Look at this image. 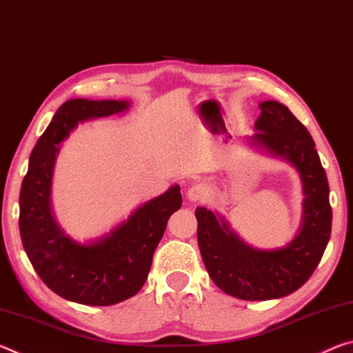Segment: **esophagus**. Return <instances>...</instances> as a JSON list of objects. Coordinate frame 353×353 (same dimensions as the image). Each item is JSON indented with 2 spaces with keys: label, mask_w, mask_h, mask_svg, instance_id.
I'll return each mask as SVG.
<instances>
[{
  "label": "esophagus",
  "mask_w": 353,
  "mask_h": 353,
  "mask_svg": "<svg viewBox=\"0 0 353 353\" xmlns=\"http://www.w3.org/2000/svg\"><path fill=\"white\" fill-rule=\"evenodd\" d=\"M208 194H210V190L205 183H194L191 185L187 191V196L190 201L193 202H201V201H207Z\"/></svg>",
  "instance_id": "34e87169"
}]
</instances>
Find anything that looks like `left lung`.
I'll list each match as a JSON object with an SVG mask.
<instances>
[{
    "label": "left lung",
    "instance_id": "obj_1",
    "mask_svg": "<svg viewBox=\"0 0 353 353\" xmlns=\"http://www.w3.org/2000/svg\"><path fill=\"white\" fill-rule=\"evenodd\" d=\"M260 110L254 140L301 172L305 193L302 230L286 248L259 250L243 243L213 212L196 208L198 243L208 276L227 294L243 301H270L301 288L321 261L332 232L328 182L312 135L277 101H263Z\"/></svg>",
    "mask_w": 353,
    "mask_h": 353
}]
</instances>
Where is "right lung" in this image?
<instances>
[{
  "mask_svg": "<svg viewBox=\"0 0 353 353\" xmlns=\"http://www.w3.org/2000/svg\"><path fill=\"white\" fill-rule=\"evenodd\" d=\"M128 101L70 99L34 146L20 191V235L29 261L48 288L82 305L105 307L135 296L145 285L170 216L182 205L179 185L143 204L110 235L93 244L70 240L50 207L59 145L77 123L128 109Z\"/></svg>",
  "mask_w": 353,
  "mask_h": 353,
  "instance_id": "obj_1",
  "label": "right lung"
}]
</instances>
